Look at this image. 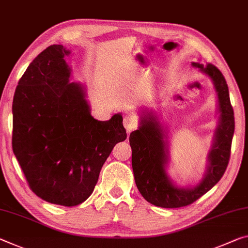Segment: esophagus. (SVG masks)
Instances as JSON below:
<instances>
[{"label":"esophagus","instance_id":"34e87169","mask_svg":"<svg viewBox=\"0 0 248 248\" xmlns=\"http://www.w3.org/2000/svg\"><path fill=\"white\" fill-rule=\"evenodd\" d=\"M137 124H138V121H137L136 117L133 115L127 113V115L124 116V125L128 132H130L132 129H135L137 127Z\"/></svg>","mask_w":248,"mask_h":248}]
</instances>
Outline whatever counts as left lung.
Wrapping results in <instances>:
<instances>
[{
	"instance_id": "1",
	"label": "left lung",
	"mask_w": 248,
	"mask_h": 248,
	"mask_svg": "<svg viewBox=\"0 0 248 248\" xmlns=\"http://www.w3.org/2000/svg\"><path fill=\"white\" fill-rule=\"evenodd\" d=\"M193 66L212 78L217 92L221 111L215 141L209 155L210 164L201 182L191 188H179L170 182L166 173L167 143L162 128L152 112H144V116L141 117L139 129L132 131L129 138L137 187L149 203L166 209L190 205L210 191L221 180L231 156L235 121L225 78L219 69L212 64L203 66L193 62Z\"/></svg>"
}]
</instances>
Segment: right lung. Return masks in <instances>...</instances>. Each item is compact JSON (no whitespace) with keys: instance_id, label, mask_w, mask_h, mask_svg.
Masks as SVG:
<instances>
[{"instance_id":"add662e5","label":"right lung","mask_w":248,"mask_h":248,"mask_svg":"<svg viewBox=\"0 0 248 248\" xmlns=\"http://www.w3.org/2000/svg\"><path fill=\"white\" fill-rule=\"evenodd\" d=\"M62 45H50L23 74L13 98L12 147L30 188L46 202L75 206L93 193L115 145L127 138L120 113L90 115L80 85L69 82Z\"/></svg>"}]
</instances>
